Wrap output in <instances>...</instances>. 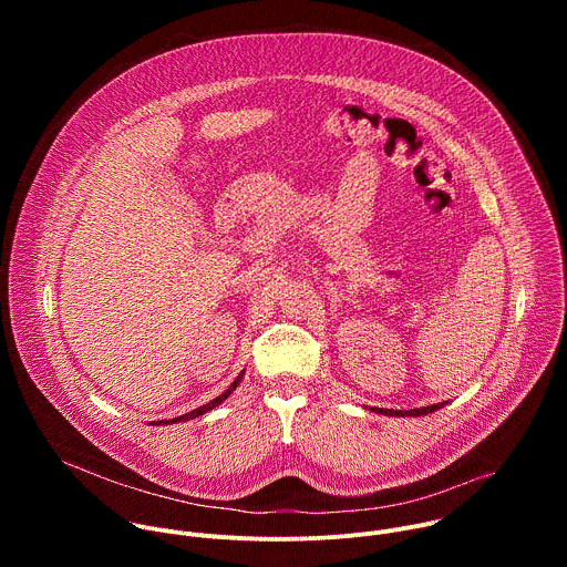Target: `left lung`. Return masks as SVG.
I'll return each instance as SVG.
<instances>
[{"mask_svg": "<svg viewBox=\"0 0 567 567\" xmlns=\"http://www.w3.org/2000/svg\"><path fill=\"white\" fill-rule=\"evenodd\" d=\"M442 409V403H433V406H424V409H415V411H390V409H374V413L381 415H401V417H420V415H429Z\"/></svg>", "mask_w": 567, "mask_h": 567, "instance_id": "left-lung-1", "label": "left lung"}]
</instances>
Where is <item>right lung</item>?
<instances>
[{
    "instance_id": "right-lung-1",
    "label": "right lung",
    "mask_w": 567,
    "mask_h": 567,
    "mask_svg": "<svg viewBox=\"0 0 567 567\" xmlns=\"http://www.w3.org/2000/svg\"><path fill=\"white\" fill-rule=\"evenodd\" d=\"M239 379H241V374H239V377H237V379H235V381H233V383H230V385H228V388H226V392H221V394H219V396H215V399H213V401H208V403H204V406H199V409H195V411H190V413H186V415H182V417H175V420H168V422H164V424H171V422H182V420H184V422H186V420H193V417H199V415H204V413H208V411H213V409H215V406H219V403H221V401H224V399H226V396H228V394H230V392H233V390H235V388H237V383H239ZM156 424H161V422H156Z\"/></svg>"
}]
</instances>
